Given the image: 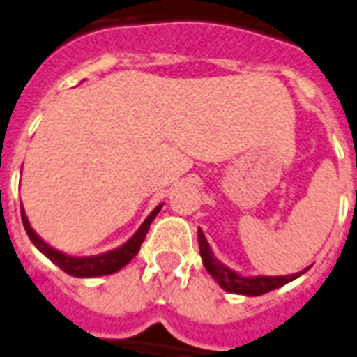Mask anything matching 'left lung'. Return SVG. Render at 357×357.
<instances>
[{
  "mask_svg": "<svg viewBox=\"0 0 357 357\" xmlns=\"http://www.w3.org/2000/svg\"><path fill=\"white\" fill-rule=\"evenodd\" d=\"M198 243H200V255L202 261H204V266L206 271L211 274L217 283L224 291L235 294H244V296H259V294L271 293L274 289L282 287L285 283L293 282L298 276H302L307 268H304L302 272H296V274H289V276H241L238 272L231 271L229 266H226L224 263L215 257L211 246L207 243L206 235L198 228Z\"/></svg>",
  "mask_w": 357,
  "mask_h": 357,
  "instance_id": "left-lung-1",
  "label": "left lung"
}]
</instances>
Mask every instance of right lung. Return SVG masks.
Wrapping results in <instances>:
<instances>
[{"label":"right lung","instance_id":"right-lung-1","mask_svg":"<svg viewBox=\"0 0 357 357\" xmlns=\"http://www.w3.org/2000/svg\"><path fill=\"white\" fill-rule=\"evenodd\" d=\"M161 207L162 204H159V206L146 217L144 222L140 224V228L135 231L133 237H129L122 246H119V248L114 250H109V252H103V254L83 255V257L64 254L61 250H55L53 246H50L46 241H42V238L35 234V229L31 228L29 218L25 215L24 207H22V222H24V228L25 231H27V235H29L31 243L35 244L36 248L40 250L47 259L53 261L59 268H63L66 274L75 278H96L119 272L120 268H123L129 261L133 259L135 255L139 254L140 244L144 241L146 234H148V229H150V224L153 222V218L157 217V213L161 211Z\"/></svg>","mask_w":357,"mask_h":357}]
</instances>
